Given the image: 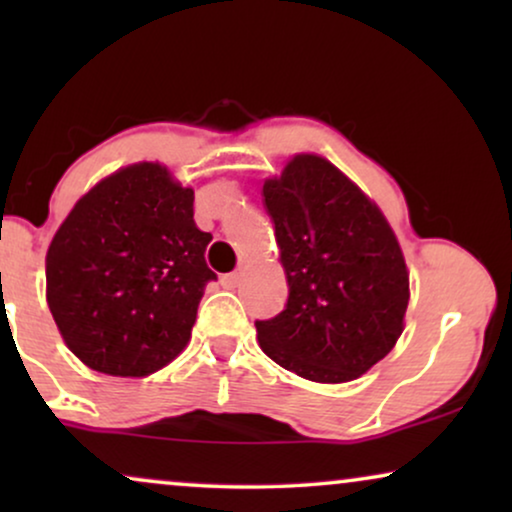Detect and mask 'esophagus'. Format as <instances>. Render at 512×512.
I'll return each instance as SVG.
<instances>
[{
  "instance_id": "1",
  "label": "esophagus",
  "mask_w": 512,
  "mask_h": 512,
  "mask_svg": "<svg viewBox=\"0 0 512 512\" xmlns=\"http://www.w3.org/2000/svg\"><path fill=\"white\" fill-rule=\"evenodd\" d=\"M240 282H242L240 272H230V275H223V277H221V286H223V289H235V286L240 284Z\"/></svg>"
}]
</instances>
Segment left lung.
I'll return each mask as SVG.
<instances>
[{"label":"left lung","instance_id":"8db88e82","mask_svg":"<svg viewBox=\"0 0 512 512\" xmlns=\"http://www.w3.org/2000/svg\"><path fill=\"white\" fill-rule=\"evenodd\" d=\"M289 298L256 321L263 352L305 380L338 384L396 345L408 310L403 251L375 202L326 158L303 153L263 184Z\"/></svg>","mask_w":512,"mask_h":512}]
</instances>
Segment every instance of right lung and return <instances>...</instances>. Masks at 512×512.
Instances as JSON below:
<instances>
[{
    "instance_id": "add662e5",
    "label": "right lung",
    "mask_w": 512,
    "mask_h": 512,
    "mask_svg": "<svg viewBox=\"0 0 512 512\" xmlns=\"http://www.w3.org/2000/svg\"><path fill=\"white\" fill-rule=\"evenodd\" d=\"M193 188L158 163L123 167L76 202L46 254V298L67 347L88 368L144 377L191 338L216 275L212 235L193 221Z\"/></svg>"
}]
</instances>
